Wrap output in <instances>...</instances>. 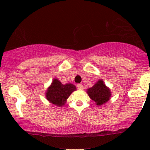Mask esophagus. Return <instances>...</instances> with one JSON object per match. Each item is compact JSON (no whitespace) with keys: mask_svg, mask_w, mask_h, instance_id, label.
<instances>
[{"mask_svg":"<svg viewBox=\"0 0 150 150\" xmlns=\"http://www.w3.org/2000/svg\"><path fill=\"white\" fill-rule=\"evenodd\" d=\"M77 88H78L79 90H83V84H78L77 85Z\"/></svg>","mask_w":150,"mask_h":150,"instance_id":"34e87169","label":"esophagus"}]
</instances>
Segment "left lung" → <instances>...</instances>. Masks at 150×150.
<instances>
[{
	"label": "left lung",
	"mask_w": 150,
	"mask_h": 150,
	"mask_svg": "<svg viewBox=\"0 0 150 150\" xmlns=\"http://www.w3.org/2000/svg\"><path fill=\"white\" fill-rule=\"evenodd\" d=\"M87 93L98 106H101L108 102L111 97L110 88L105 86L102 80H99L93 87L88 88Z\"/></svg>",
	"instance_id": "8db88e82"
}]
</instances>
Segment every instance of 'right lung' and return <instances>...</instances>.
<instances>
[{
	"mask_svg": "<svg viewBox=\"0 0 150 150\" xmlns=\"http://www.w3.org/2000/svg\"><path fill=\"white\" fill-rule=\"evenodd\" d=\"M75 90L76 87L73 84L63 85L58 79L54 78L52 83L47 89L46 97L51 103L62 107L66 103L67 99L71 93Z\"/></svg>",
	"mask_w": 150,
	"mask_h": 150,
	"instance_id": "add662e5",
	"label": "right lung"
}]
</instances>
